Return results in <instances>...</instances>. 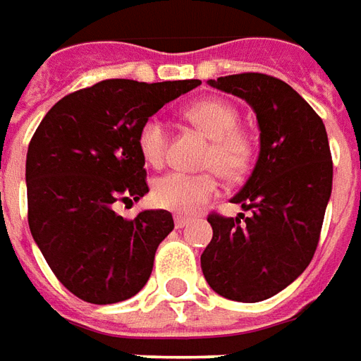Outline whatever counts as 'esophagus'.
<instances>
[{"label":"esophagus","instance_id":"obj_1","mask_svg":"<svg viewBox=\"0 0 361 361\" xmlns=\"http://www.w3.org/2000/svg\"><path fill=\"white\" fill-rule=\"evenodd\" d=\"M188 224H190V219H188V217H183V216H176L175 217L176 229H183V227H186V226H188Z\"/></svg>","mask_w":361,"mask_h":361}]
</instances>
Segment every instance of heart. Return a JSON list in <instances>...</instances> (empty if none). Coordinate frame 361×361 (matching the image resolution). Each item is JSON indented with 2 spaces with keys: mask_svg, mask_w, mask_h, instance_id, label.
Masks as SVG:
<instances>
[{
  "mask_svg": "<svg viewBox=\"0 0 361 361\" xmlns=\"http://www.w3.org/2000/svg\"><path fill=\"white\" fill-rule=\"evenodd\" d=\"M185 116L212 137L204 157V167L216 169L227 180H239L247 175L252 163V142L239 128L241 116L237 106L226 99H202L186 106ZM137 149L149 167L159 169L167 161L169 128L159 116L145 118L137 128ZM219 192V178L215 171L183 173L171 171L153 183V202L161 208L190 214Z\"/></svg>",
  "mask_w": 361,
  "mask_h": 361,
  "instance_id": "heart-1",
  "label": "heart"
}]
</instances>
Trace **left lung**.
I'll return each mask as SVG.
<instances>
[{"label":"left lung","mask_w":361,"mask_h":361,"mask_svg":"<svg viewBox=\"0 0 361 361\" xmlns=\"http://www.w3.org/2000/svg\"><path fill=\"white\" fill-rule=\"evenodd\" d=\"M209 85L255 109L260 153L231 198L250 216H208L214 237L202 252V272L219 295L257 303L288 288L315 255L332 190L329 137L321 116L282 79L249 71Z\"/></svg>","instance_id":"8db88e82"}]
</instances>
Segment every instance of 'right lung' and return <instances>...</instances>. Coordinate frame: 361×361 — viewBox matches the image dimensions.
I'll list each match as a JSON object with an SVG mask.
<instances>
[{"label": "right lung", "instance_id": "1", "mask_svg": "<svg viewBox=\"0 0 361 361\" xmlns=\"http://www.w3.org/2000/svg\"><path fill=\"white\" fill-rule=\"evenodd\" d=\"M198 85L104 79L66 94L38 124L27 153L30 233L56 278L87 303H118L149 280L173 216L145 209L126 219L114 204L149 192L140 124Z\"/></svg>", "mask_w": 361, "mask_h": 361}]
</instances>
